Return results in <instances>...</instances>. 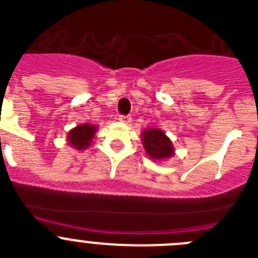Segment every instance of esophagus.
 Wrapping results in <instances>:
<instances>
[{
  "label": "esophagus",
  "instance_id": "1",
  "mask_svg": "<svg viewBox=\"0 0 258 258\" xmlns=\"http://www.w3.org/2000/svg\"><path fill=\"white\" fill-rule=\"evenodd\" d=\"M117 120H118V121H120V122H122V124H129V122L132 121V117H131V116L120 115V116H118Z\"/></svg>",
  "mask_w": 258,
  "mask_h": 258
}]
</instances>
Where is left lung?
I'll use <instances>...</instances> for the list:
<instances>
[{"instance_id": "1", "label": "left lung", "mask_w": 258, "mask_h": 258, "mask_svg": "<svg viewBox=\"0 0 258 258\" xmlns=\"http://www.w3.org/2000/svg\"><path fill=\"white\" fill-rule=\"evenodd\" d=\"M142 143L146 152L154 161H161L164 159H169L174 155V147L172 141L165 136L163 131L151 127L146 129L142 133Z\"/></svg>"}]
</instances>
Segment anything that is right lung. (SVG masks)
<instances>
[{
    "mask_svg": "<svg viewBox=\"0 0 258 258\" xmlns=\"http://www.w3.org/2000/svg\"><path fill=\"white\" fill-rule=\"evenodd\" d=\"M97 132V126L93 124H81L68 132L67 140L70 146L77 150H85L92 145V141Z\"/></svg>",
    "mask_w": 258,
    "mask_h": 258,
    "instance_id": "right-lung-1",
    "label": "right lung"
}]
</instances>
